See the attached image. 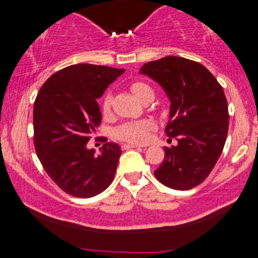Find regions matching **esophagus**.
I'll list each match as a JSON object with an SVG mask.
<instances>
[{
  "label": "esophagus",
  "mask_w": 258,
  "mask_h": 258,
  "mask_svg": "<svg viewBox=\"0 0 258 258\" xmlns=\"http://www.w3.org/2000/svg\"><path fill=\"white\" fill-rule=\"evenodd\" d=\"M140 147H141V146H137V145H123V146H122V148H124V150H126V148H140Z\"/></svg>",
  "instance_id": "1"
}]
</instances>
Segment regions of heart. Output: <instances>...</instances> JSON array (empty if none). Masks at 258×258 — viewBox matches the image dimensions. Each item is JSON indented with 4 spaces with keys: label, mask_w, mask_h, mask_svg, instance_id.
I'll list each match as a JSON object with an SVG mask.
<instances>
[{
    "label": "heart",
    "mask_w": 258,
    "mask_h": 258,
    "mask_svg": "<svg viewBox=\"0 0 258 258\" xmlns=\"http://www.w3.org/2000/svg\"><path fill=\"white\" fill-rule=\"evenodd\" d=\"M131 90L141 101H144L148 95L153 93L152 87L148 86L147 83L141 82V81H136V82L132 83ZM111 105H112V95L107 92L102 100L103 113H110ZM153 127H155V124L150 119L124 122L114 130V136L121 141L130 142V144H145L150 140V135Z\"/></svg>",
    "instance_id": "1"
}]
</instances>
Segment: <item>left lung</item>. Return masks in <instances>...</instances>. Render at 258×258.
Listing matches in <instances>:
<instances>
[{
  "mask_svg": "<svg viewBox=\"0 0 258 258\" xmlns=\"http://www.w3.org/2000/svg\"><path fill=\"white\" fill-rule=\"evenodd\" d=\"M142 75L155 80L170 98L168 142L155 176L173 189H191L207 178L222 153L228 131L223 88L201 63L167 56L145 63Z\"/></svg>",
  "mask_w": 258,
  "mask_h": 258,
  "instance_id": "obj_1",
  "label": "left lung"
}]
</instances>
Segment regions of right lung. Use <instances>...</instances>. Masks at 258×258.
<instances>
[{
	"label": "right lung",
	"instance_id": "obj_1",
	"mask_svg": "<svg viewBox=\"0 0 258 258\" xmlns=\"http://www.w3.org/2000/svg\"><path fill=\"white\" fill-rule=\"evenodd\" d=\"M124 70L79 63L52 75L33 105L36 153L52 181L71 196L88 199L113 181L122 151L106 142L101 153L88 150L101 123L97 98Z\"/></svg>",
	"mask_w": 258,
	"mask_h": 258
}]
</instances>
